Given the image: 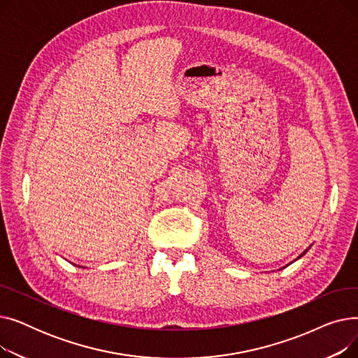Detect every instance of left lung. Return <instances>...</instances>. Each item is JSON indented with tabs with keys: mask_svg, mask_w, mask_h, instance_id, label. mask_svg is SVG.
<instances>
[{
	"mask_svg": "<svg viewBox=\"0 0 358 358\" xmlns=\"http://www.w3.org/2000/svg\"><path fill=\"white\" fill-rule=\"evenodd\" d=\"M303 254H305V252H303ZM303 254H302V255H303Z\"/></svg>",
	"mask_w": 358,
	"mask_h": 358,
	"instance_id": "8db88e82",
	"label": "left lung"
}]
</instances>
